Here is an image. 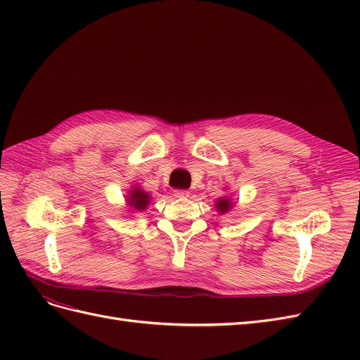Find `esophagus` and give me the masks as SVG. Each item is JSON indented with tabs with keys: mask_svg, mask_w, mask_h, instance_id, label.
<instances>
[{
	"mask_svg": "<svg viewBox=\"0 0 360 360\" xmlns=\"http://www.w3.org/2000/svg\"><path fill=\"white\" fill-rule=\"evenodd\" d=\"M189 195H191V192L189 191H184V189L174 191V197H176V198H188Z\"/></svg>",
	"mask_w": 360,
	"mask_h": 360,
	"instance_id": "esophagus-1",
	"label": "esophagus"
}]
</instances>
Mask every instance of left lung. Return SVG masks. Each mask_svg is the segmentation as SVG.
<instances>
[{"label": "left lung", "mask_w": 360, "mask_h": 360, "mask_svg": "<svg viewBox=\"0 0 360 360\" xmlns=\"http://www.w3.org/2000/svg\"><path fill=\"white\" fill-rule=\"evenodd\" d=\"M216 207H217V210H219L221 213H225V212H228L231 209V201L228 200V198H221L219 201L216 202Z\"/></svg>", "instance_id": "8db88e82"}]
</instances>
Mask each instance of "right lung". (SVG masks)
<instances>
[{
	"label": "right lung",
	"mask_w": 360,
	"mask_h": 360,
	"mask_svg": "<svg viewBox=\"0 0 360 360\" xmlns=\"http://www.w3.org/2000/svg\"><path fill=\"white\" fill-rule=\"evenodd\" d=\"M148 202H150V195L144 193L139 189H135L129 197V204H130V207H134L135 210H144L148 205Z\"/></svg>",
	"instance_id": "add662e5"
}]
</instances>
